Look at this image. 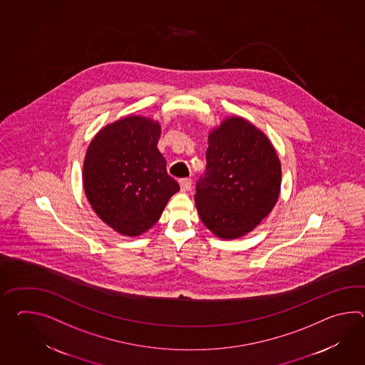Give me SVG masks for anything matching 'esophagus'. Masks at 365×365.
Wrapping results in <instances>:
<instances>
[{"label": "esophagus", "instance_id": "obj_1", "mask_svg": "<svg viewBox=\"0 0 365 365\" xmlns=\"http://www.w3.org/2000/svg\"><path fill=\"white\" fill-rule=\"evenodd\" d=\"M179 185H180V188H182V190H183V191H188V190H191V187H192V179H191V178L179 179Z\"/></svg>", "mask_w": 365, "mask_h": 365}]
</instances>
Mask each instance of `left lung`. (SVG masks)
<instances>
[{"label":"left lung","mask_w":365,"mask_h":365,"mask_svg":"<svg viewBox=\"0 0 365 365\" xmlns=\"http://www.w3.org/2000/svg\"><path fill=\"white\" fill-rule=\"evenodd\" d=\"M205 157L195 195L199 216L217 237H242L279 197L282 168L275 149L252 123L230 118L210 135Z\"/></svg>","instance_id":"obj_1"}]
</instances>
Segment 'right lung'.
Here are the masks:
<instances>
[{
	"label": "right lung",
	"instance_id": "add662e5",
	"mask_svg": "<svg viewBox=\"0 0 365 365\" xmlns=\"http://www.w3.org/2000/svg\"><path fill=\"white\" fill-rule=\"evenodd\" d=\"M160 125L128 116L101 130L83 163V187L99 219L116 232L138 235L160 219L179 190L158 150Z\"/></svg>",
	"mask_w": 365,
	"mask_h": 365
}]
</instances>
